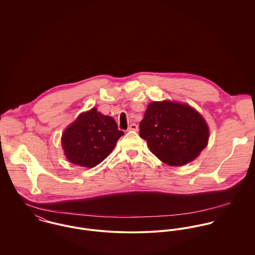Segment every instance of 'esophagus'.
<instances>
[{"label": "esophagus", "mask_w": 255, "mask_h": 255, "mask_svg": "<svg viewBox=\"0 0 255 255\" xmlns=\"http://www.w3.org/2000/svg\"><path fill=\"white\" fill-rule=\"evenodd\" d=\"M128 130H133V131H137V130H138V126H137L136 124H131V125L128 127Z\"/></svg>", "instance_id": "34e87169"}]
</instances>
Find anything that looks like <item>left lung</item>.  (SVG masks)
<instances>
[{
    "mask_svg": "<svg viewBox=\"0 0 255 255\" xmlns=\"http://www.w3.org/2000/svg\"><path fill=\"white\" fill-rule=\"evenodd\" d=\"M139 128L150 151L170 166L194 160L209 139L208 126L197 111L168 100L150 103Z\"/></svg>",
    "mask_w": 255,
    "mask_h": 255,
    "instance_id": "left-lung-1",
    "label": "left lung"
}]
</instances>
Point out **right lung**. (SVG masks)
<instances>
[{
    "instance_id": "add662e5",
    "label": "right lung",
    "mask_w": 255,
    "mask_h": 255,
    "mask_svg": "<svg viewBox=\"0 0 255 255\" xmlns=\"http://www.w3.org/2000/svg\"><path fill=\"white\" fill-rule=\"evenodd\" d=\"M124 135L116 121L92 108L80 114L62 136L67 159L75 165L93 168L109 156Z\"/></svg>"
}]
</instances>
